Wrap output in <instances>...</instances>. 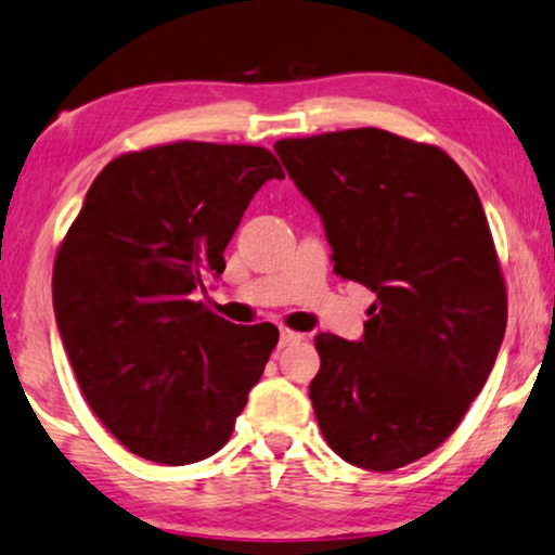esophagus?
Masks as SVG:
<instances>
[{
    "label": "esophagus",
    "instance_id": "34e87169",
    "mask_svg": "<svg viewBox=\"0 0 555 555\" xmlns=\"http://www.w3.org/2000/svg\"><path fill=\"white\" fill-rule=\"evenodd\" d=\"M297 339H301L299 332H292V330H282V335H279V347H286L292 343H297Z\"/></svg>",
    "mask_w": 555,
    "mask_h": 555
}]
</instances>
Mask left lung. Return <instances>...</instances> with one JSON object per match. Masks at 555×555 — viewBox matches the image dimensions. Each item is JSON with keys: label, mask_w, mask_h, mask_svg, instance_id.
Returning a JSON list of instances; mask_svg holds the SVG:
<instances>
[{"label": "left lung", "mask_w": 555, "mask_h": 555, "mask_svg": "<svg viewBox=\"0 0 555 555\" xmlns=\"http://www.w3.org/2000/svg\"><path fill=\"white\" fill-rule=\"evenodd\" d=\"M273 150L320 212L337 276L375 292L358 343L314 339L317 424L354 467H405L460 426L505 337V282L475 184L439 146L373 127Z\"/></svg>", "instance_id": "obj_1"}]
</instances>
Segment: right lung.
I'll list each match as a JSON object with an SVG mask.
<instances>
[{"label":"right lung","instance_id":"1","mask_svg":"<svg viewBox=\"0 0 555 555\" xmlns=\"http://www.w3.org/2000/svg\"><path fill=\"white\" fill-rule=\"evenodd\" d=\"M284 169L263 146L175 142L108 162L55 256L57 330L88 405L129 452L192 464L231 439L279 343L195 292L250 197Z\"/></svg>","mask_w":555,"mask_h":555}]
</instances>
